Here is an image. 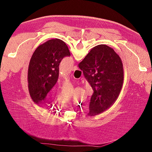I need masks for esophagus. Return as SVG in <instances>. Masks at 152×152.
Listing matches in <instances>:
<instances>
[{
	"label": "esophagus",
	"mask_w": 152,
	"mask_h": 152,
	"mask_svg": "<svg viewBox=\"0 0 152 152\" xmlns=\"http://www.w3.org/2000/svg\"><path fill=\"white\" fill-rule=\"evenodd\" d=\"M77 69H78V67H77V65H75V66H73V67L72 68V70H73V71H75V70H77Z\"/></svg>",
	"instance_id": "esophagus-1"
}]
</instances>
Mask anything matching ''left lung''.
Returning <instances> with one entry per match:
<instances>
[{
	"label": "left lung",
	"instance_id": "left-lung-1",
	"mask_svg": "<svg viewBox=\"0 0 152 152\" xmlns=\"http://www.w3.org/2000/svg\"><path fill=\"white\" fill-rule=\"evenodd\" d=\"M70 56L66 44L58 39H50L36 49L28 70V90L35 103L42 105L46 102L48 93L57 82L59 63Z\"/></svg>",
	"mask_w": 152,
	"mask_h": 152
}]
</instances>
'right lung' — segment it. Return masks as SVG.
Wrapping results in <instances>:
<instances>
[{
    "label": "right lung",
    "mask_w": 152,
    "mask_h": 152,
    "mask_svg": "<svg viewBox=\"0 0 152 152\" xmlns=\"http://www.w3.org/2000/svg\"><path fill=\"white\" fill-rule=\"evenodd\" d=\"M79 67L94 91L88 115L103 113L115 103L122 89L124 69L121 58L112 48L101 44L91 50Z\"/></svg>",
    "instance_id": "add662e5"
}]
</instances>
